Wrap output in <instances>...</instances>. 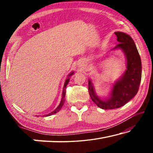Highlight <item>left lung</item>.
<instances>
[{"label":"left lung","mask_w":153,"mask_h":153,"mask_svg":"<svg viewBox=\"0 0 153 153\" xmlns=\"http://www.w3.org/2000/svg\"><path fill=\"white\" fill-rule=\"evenodd\" d=\"M119 43L115 48H121L127 59V70L121 78L113 85L111 97L106 100L96 95L90 80L88 91L92 101L102 109H113L122 107L136 95L142 77L140 56L134 40L130 36L121 32H115Z\"/></svg>","instance_id":"left-lung-1"}]
</instances>
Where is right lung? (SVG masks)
Wrapping results in <instances>:
<instances>
[{
  "label": "right lung",
  "instance_id": "1",
  "mask_svg": "<svg viewBox=\"0 0 153 153\" xmlns=\"http://www.w3.org/2000/svg\"><path fill=\"white\" fill-rule=\"evenodd\" d=\"M74 74V72H72V73H71L70 74H69V76H71L72 74ZM69 78L68 77L66 80H65V84H64V88H63V94H62V99H61V101L60 102V104H59V105L58 106V107L56 108V109L55 111H53V112H51V113L49 114H47V115H45V117L46 116H50L51 115H53V114H55L56 113L59 112V111H60V109L61 108V107H63V105L64 104V102H65V90H66V86L69 83ZM44 117V116H43Z\"/></svg>",
  "mask_w": 153,
  "mask_h": 153
}]
</instances>
